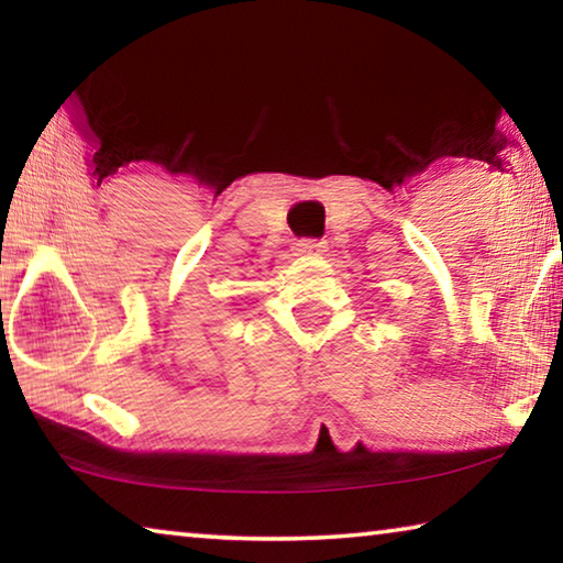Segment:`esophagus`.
<instances>
[{"instance_id": "esophagus-1", "label": "esophagus", "mask_w": 563, "mask_h": 563, "mask_svg": "<svg viewBox=\"0 0 563 563\" xmlns=\"http://www.w3.org/2000/svg\"><path fill=\"white\" fill-rule=\"evenodd\" d=\"M328 243L325 241H312V238H302V241L295 243L292 251L298 255H322L325 253Z\"/></svg>"}]
</instances>
